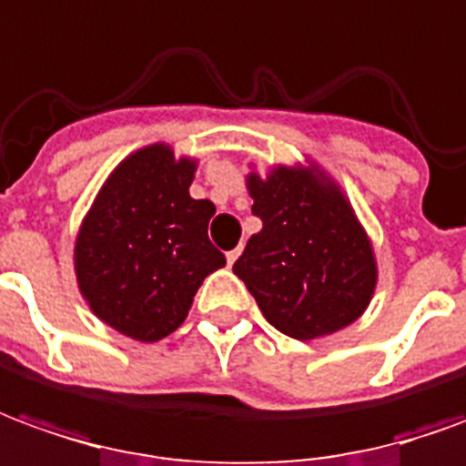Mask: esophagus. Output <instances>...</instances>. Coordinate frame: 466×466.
<instances>
[{
    "label": "esophagus",
    "instance_id": "1",
    "mask_svg": "<svg viewBox=\"0 0 466 466\" xmlns=\"http://www.w3.org/2000/svg\"><path fill=\"white\" fill-rule=\"evenodd\" d=\"M240 250H243V248H240V246H238V248L228 250V253H226V260H228V266H233V263H236V260H238Z\"/></svg>",
    "mask_w": 466,
    "mask_h": 466
}]
</instances>
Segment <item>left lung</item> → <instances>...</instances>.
<instances>
[{
	"label": "left lung",
	"instance_id": "8db88e82",
	"mask_svg": "<svg viewBox=\"0 0 466 466\" xmlns=\"http://www.w3.org/2000/svg\"><path fill=\"white\" fill-rule=\"evenodd\" d=\"M246 183L263 228L233 273L266 321L299 341L354 323L374 296L376 258L341 187L316 165H279Z\"/></svg>",
	"mask_w": 466,
	"mask_h": 466
}]
</instances>
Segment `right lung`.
<instances>
[{
  "label": "right lung",
  "instance_id": "1",
  "mask_svg": "<svg viewBox=\"0 0 466 466\" xmlns=\"http://www.w3.org/2000/svg\"><path fill=\"white\" fill-rule=\"evenodd\" d=\"M196 160L170 145L125 157L95 198L75 240V273L92 313L153 344L186 321L193 296L226 256L208 238L216 213L190 198Z\"/></svg>",
  "mask_w": 466,
  "mask_h": 466
}]
</instances>
